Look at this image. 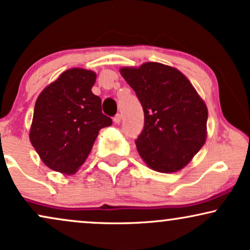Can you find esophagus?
Wrapping results in <instances>:
<instances>
[{
  "mask_svg": "<svg viewBox=\"0 0 250 250\" xmlns=\"http://www.w3.org/2000/svg\"><path fill=\"white\" fill-rule=\"evenodd\" d=\"M113 122H115L116 124H119V123L122 122V115H119V113L118 115H116L115 118H113Z\"/></svg>",
  "mask_w": 250,
  "mask_h": 250,
  "instance_id": "34e87169",
  "label": "esophagus"
}]
</instances>
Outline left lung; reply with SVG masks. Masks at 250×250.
<instances>
[{"mask_svg":"<svg viewBox=\"0 0 250 250\" xmlns=\"http://www.w3.org/2000/svg\"><path fill=\"white\" fill-rule=\"evenodd\" d=\"M139 98L145 126L137 140L144 162L159 172L183 169L204 146L208 106L183 73L160 62L122 67Z\"/></svg>","mask_w":250,"mask_h":250,"instance_id":"1","label":"left lung"}]
</instances>
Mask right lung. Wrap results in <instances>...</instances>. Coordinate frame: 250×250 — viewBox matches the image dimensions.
I'll list each match as a JSON object with an SVG mask.
<instances>
[{"mask_svg": "<svg viewBox=\"0 0 250 250\" xmlns=\"http://www.w3.org/2000/svg\"><path fill=\"white\" fill-rule=\"evenodd\" d=\"M96 73L70 68L39 94L29 138L40 160L54 171L73 175L84 163L100 130L112 124L92 94Z\"/></svg>", "mask_w": 250, "mask_h": 250, "instance_id": "right-lung-1", "label": "right lung"}]
</instances>
